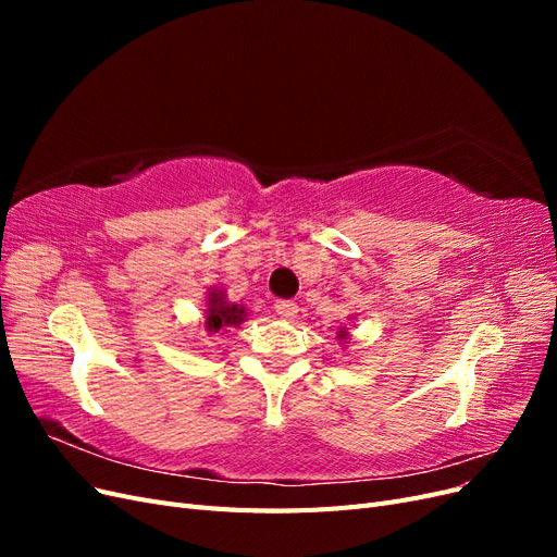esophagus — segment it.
<instances>
[{
    "mask_svg": "<svg viewBox=\"0 0 557 557\" xmlns=\"http://www.w3.org/2000/svg\"><path fill=\"white\" fill-rule=\"evenodd\" d=\"M274 309H276V313L281 315V318H285V320H293L295 315H297V305L295 301H290V299H278L276 305H274Z\"/></svg>",
    "mask_w": 557,
    "mask_h": 557,
    "instance_id": "esophagus-1",
    "label": "esophagus"
}]
</instances>
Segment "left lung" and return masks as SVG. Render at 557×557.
<instances>
[{
	"label": "left lung",
	"instance_id": "8db88e82",
	"mask_svg": "<svg viewBox=\"0 0 557 557\" xmlns=\"http://www.w3.org/2000/svg\"><path fill=\"white\" fill-rule=\"evenodd\" d=\"M339 339H348V332H346V330L339 332Z\"/></svg>",
	"mask_w": 557,
	"mask_h": 557
}]
</instances>
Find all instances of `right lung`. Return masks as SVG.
<instances>
[{
  "label": "right lung",
  "instance_id": "1",
  "mask_svg": "<svg viewBox=\"0 0 557 557\" xmlns=\"http://www.w3.org/2000/svg\"><path fill=\"white\" fill-rule=\"evenodd\" d=\"M205 330L209 334L227 332V327H239L248 318L244 305H234L227 299L223 288H211L207 293V309H205Z\"/></svg>",
  "mask_w": 557,
  "mask_h": 557
}]
</instances>
